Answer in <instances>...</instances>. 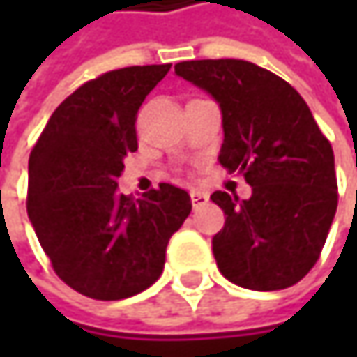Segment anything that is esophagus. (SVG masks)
I'll return each instance as SVG.
<instances>
[{"label": "esophagus", "instance_id": "esophagus-1", "mask_svg": "<svg viewBox=\"0 0 357 357\" xmlns=\"http://www.w3.org/2000/svg\"><path fill=\"white\" fill-rule=\"evenodd\" d=\"M190 198H192V206L194 208H200L208 202V194L202 192V190H190Z\"/></svg>", "mask_w": 357, "mask_h": 357}]
</instances>
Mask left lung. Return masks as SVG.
<instances>
[{
    "label": "left lung",
    "mask_w": 357,
    "mask_h": 357,
    "mask_svg": "<svg viewBox=\"0 0 357 357\" xmlns=\"http://www.w3.org/2000/svg\"><path fill=\"white\" fill-rule=\"evenodd\" d=\"M176 74L219 103V163L252 185L248 200L211 196L225 213L213 238L221 275L256 291L296 285L319 260L337 211L331 142L300 93L256 63L181 61Z\"/></svg>",
    "instance_id": "left-lung-1"
}]
</instances>
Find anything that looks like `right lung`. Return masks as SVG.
Instances as JSON below:
<instances>
[{"label":"right lung","instance_id":"add662e5","mask_svg":"<svg viewBox=\"0 0 357 357\" xmlns=\"http://www.w3.org/2000/svg\"><path fill=\"white\" fill-rule=\"evenodd\" d=\"M169 68L132 66L82 84L31 153L29 219L57 277L82 296L123 300L151 287L192 211L188 192L172 183L142 198L117 192L123 159L138 149V109Z\"/></svg>","mask_w":357,"mask_h":357}]
</instances>
